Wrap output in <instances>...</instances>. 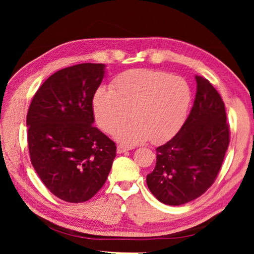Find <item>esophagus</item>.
<instances>
[{
  "label": "esophagus",
  "mask_w": 254,
  "mask_h": 254,
  "mask_svg": "<svg viewBox=\"0 0 254 254\" xmlns=\"http://www.w3.org/2000/svg\"><path fill=\"white\" fill-rule=\"evenodd\" d=\"M134 147H127V145H123V144H119L117 148V152L118 153H123L126 151H128V150H132Z\"/></svg>",
  "instance_id": "1"
}]
</instances>
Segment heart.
Wrapping results in <instances>:
<instances>
[{"instance_id": "heart-1", "label": "heart", "mask_w": 254, "mask_h": 254, "mask_svg": "<svg viewBox=\"0 0 254 254\" xmlns=\"http://www.w3.org/2000/svg\"><path fill=\"white\" fill-rule=\"evenodd\" d=\"M111 88L101 86L92 100L95 121L113 133L131 117L133 121L115 132L127 144L149 140L154 143L173 137L187 119L192 91L188 81L166 71L133 69L114 79Z\"/></svg>"}]
</instances>
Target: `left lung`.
I'll return each instance as SVG.
<instances>
[{
	"mask_svg": "<svg viewBox=\"0 0 254 254\" xmlns=\"http://www.w3.org/2000/svg\"><path fill=\"white\" fill-rule=\"evenodd\" d=\"M195 78L190 113L177 134L156 149V167L147 175L150 191L166 205H183L203 195L220 173L230 143L224 102L207 79Z\"/></svg>",
	"mask_w": 254,
	"mask_h": 254,
	"instance_id": "8db88e82",
	"label": "left lung"
}]
</instances>
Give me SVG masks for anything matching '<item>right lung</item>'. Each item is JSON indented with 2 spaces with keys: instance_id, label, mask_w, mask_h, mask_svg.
<instances>
[{
  "instance_id": "1",
  "label": "right lung",
  "mask_w": 254,
  "mask_h": 254,
  "mask_svg": "<svg viewBox=\"0 0 254 254\" xmlns=\"http://www.w3.org/2000/svg\"><path fill=\"white\" fill-rule=\"evenodd\" d=\"M104 74V64L60 69L40 86L28 111L33 168L45 186L68 203L91 199L117 156V145L93 124L92 100Z\"/></svg>"
}]
</instances>
